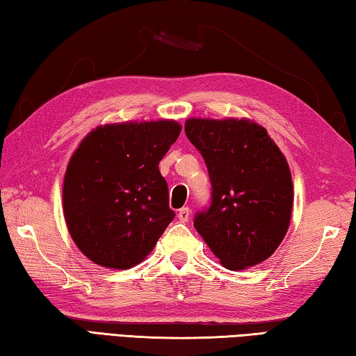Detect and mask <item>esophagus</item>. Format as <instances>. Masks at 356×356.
Returning <instances> with one entry per match:
<instances>
[{"instance_id": "esophagus-1", "label": "esophagus", "mask_w": 356, "mask_h": 356, "mask_svg": "<svg viewBox=\"0 0 356 356\" xmlns=\"http://www.w3.org/2000/svg\"><path fill=\"white\" fill-rule=\"evenodd\" d=\"M189 218H191L189 207H183V209L178 211V220H179V221H183V223H186V221L189 220Z\"/></svg>"}]
</instances>
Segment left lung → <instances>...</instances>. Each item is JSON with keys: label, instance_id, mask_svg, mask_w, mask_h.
I'll return each instance as SVG.
<instances>
[{"label": "left lung", "instance_id": "1", "mask_svg": "<svg viewBox=\"0 0 356 356\" xmlns=\"http://www.w3.org/2000/svg\"><path fill=\"white\" fill-rule=\"evenodd\" d=\"M186 136L209 170L212 203L193 226L231 271L259 265L282 243L291 220L293 179L265 127L251 119L191 118Z\"/></svg>", "mask_w": 356, "mask_h": 356}]
</instances>
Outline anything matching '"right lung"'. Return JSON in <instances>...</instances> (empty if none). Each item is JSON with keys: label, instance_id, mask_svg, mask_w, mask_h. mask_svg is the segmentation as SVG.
<instances>
[{"label": "right lung", "instance_id": "right-lung-1", "mask_svg": "<svg viewBox=\"0 0 356 356\" xmlns=\"http://www.w3.org/2000/svg\"><path fill=\"white\" fill-rule=\"evenodd\" d=\"M179 133L173 119L105 124L74 150L63 179V217L74 243L96 265L136 266L175 217L158 164Z\"/></svg>", "mask_w": 356, "mask_h": 356}]
</instances>
